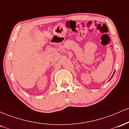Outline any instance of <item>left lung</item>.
Masks as SVG:
<instances>
[{
	"label": "left lung",
	"mask_w": 129,
	"mask_h": 129,
	"mask_svg": "<svg viewBox=\"0 0 129 129\" xmlns=\"http://www.w3.org/2000/svg\"><path fill=\"white\" fill-rule=\"evenodd\" d=\"M114 73H115V72H114ZM114 73H113V75H112V77H113V75H114Z\"/></svg>",
	"instance_id": "left-lung-1"
}]
</instances>
